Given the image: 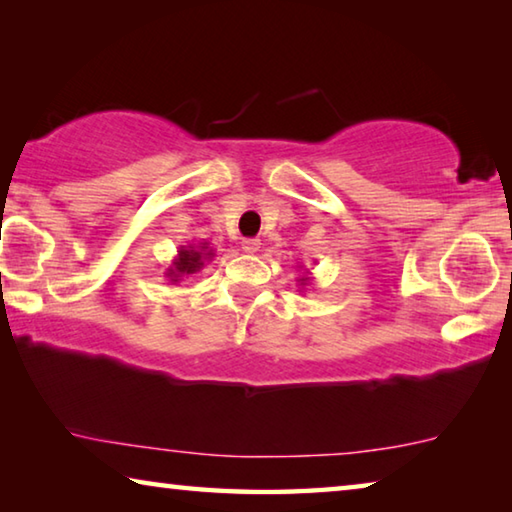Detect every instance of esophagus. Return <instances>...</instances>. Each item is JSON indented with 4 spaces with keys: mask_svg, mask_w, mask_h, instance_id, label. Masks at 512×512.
<instances>
[{
    "mask_svg": "<svg viewBox=\"0 0 512 512\" xmlns=\"http://www.w3.org/2000/svg\"><path fill=\"white\" fill-rule=\"evenodd\" d=\"M259 248H262L259 239H244V241H241V250H244V253H248V255H255Z\"/></svg>",
    "mask_w": 512,
    "mask_h": 512,
    "instance_id": "obj_1",
    "label": "esophagus"
}]
</instances>
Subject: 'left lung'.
<instances>
[{"label": "left lung", "instance_id": "left-lung-1", "mask_svg": "<svg viewBox=\"0 0 512 512\" xmlns=\"http://www.w3.org/2000/svg\"><path fill=\"white\" fill-rule=\"evenodd\" d=\"M298 268H300V266H298ZM309 284H311V277H309V271H305V273H302V275L298 277V287L305 289V287H309Z\"/></svg>", "mask_w": 512, "mask_h": 512}]
</instances>
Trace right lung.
<instances>
[{
	"label": "right lung",
	"instance_id": "1",
	"mask_svg": "<svg viewBox=\"0 0 512 512\" xmlns=\"http://www.w3.org/2000/svg\"><path fill=\"white\" fill-rule=\"evenodd\" d=\"M214 257V250L210 248L207 241H198V244H187L178 248V255L173 257L171 266L167 268L164 277H169L171 284H176L183 280L185 275H194L201 271L205 262H210Z\"/></svg>",
	"mask_w": 512,
	"mask_h": 512
}]
</instances>
